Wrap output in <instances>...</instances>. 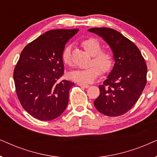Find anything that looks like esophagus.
<instances>
[{"mask_svg": "<svg viewBox=\"0 0 157 157\" xmlns=\"http://www.w3.org/2000/svg\"><path fill=\"white\" fill-rule=\"evenodd\" d=\"M78 86H80L83 87V88H85V89H87V88L89 87V86L88 84H86V83H78Z\"/></svg>", "mask_w": 157, "mask_h": 157, "instance_id": "obj_1", "label": "esophagus"}]
</instances>
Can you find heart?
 Instances as JSON below:
<instances>
[{
	"label": "heart",
	"mask_w": 157,
	"mask_h": 157,
	"mask_svg": "<svg viewBox=\"0 0 157 157\" xmlns=\"http://www.w3.org/2000/svg\"><path fill=\"white\" fill-rule=\"evenodd\" d=\"M81 46L91 56L90 61L91 65L85 68L76 69L70 72L69 77L71 80L76 82L91 83L99 76L101 71L103 73H106L111 69L113 61V55L108 50L101 49V43L94 38H88L83 40ZM71 49V48L70 46H66L62 53L63 62L68 66L72 64Z\"/></svg>",
	"instance_id": "b5f03b06"
}]
</instances>
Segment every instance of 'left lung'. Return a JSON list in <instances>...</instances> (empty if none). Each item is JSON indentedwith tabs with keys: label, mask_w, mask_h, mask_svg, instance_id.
<instances>
[{
	"label": "left lung",
	"mask_w": 157,
	"mask_h": 157,
	"mask_svg": "<svg viewBox=\"0 0 157 157\" xmlns=\"http://www.w3.org/2000/svg\"><path fill=\"white\" fill-rule=\"evenodd\" d=\"M88 31L109 44L115 61L107 78L98 86L100 94L94 101V106L108 117L124 114L137 102L147 84L144 59L136 45L116 30L104 27Z\"/></svg>",
	"instance_id": "8db88e82"
}]
</instances>
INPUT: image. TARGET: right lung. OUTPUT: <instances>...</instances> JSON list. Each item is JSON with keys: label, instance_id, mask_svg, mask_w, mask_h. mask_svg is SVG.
<instances>
[{"label": "right lung", "instance_id": "right-lung-1", "mask_svg": "<svg viewBox=\"0 0 157 157\" xmlns=\"http://www.w3.org/2000/svg\"><path fill=\"white\" fill-rule=\"evenodd\" d=\"M78 29L51 30L23 49L13 79L23 108L40 121H51L65 111L74 83L59 81L63 75L62 53Z\"/></svg>", "mask_w": 157, "mask_h": 157}]
</instances>
